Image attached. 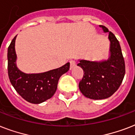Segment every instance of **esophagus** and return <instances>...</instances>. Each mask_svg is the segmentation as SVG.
I'll return each instance as SVG.
<instances>
[{"label":"esophagus","instance_id":"34e87169","mask_svg":"<svg viewBox=\"0 0 135 135\" xmlns=\"http://www.w3.org/2000/svg\"><path fill=\"white\" fill-rule=\"evenodd\" d=\"M76 65V63L75 60H71V61H70V69H73L74 67H75Z\"/></svg>","mask_w":135,"mask_h":135}]
</instances>
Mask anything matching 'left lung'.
Here are the masks:
<instances>
[{"label":"left lung","mask_w":135,"mask_h":135,"mask_svg":"<svg viewBox=\"0 0 135 135\" xmlns=\"http://www.w3.org/2000/svg\"><path fill=\"white\" fill-rule=\"evenodd\" d=\"M104 32H109L110 57L108 60L90 61L79 60L77 64L83 70L79 89L85 97L92 99H103L111 97L119 88L126 74V65L120 43L113 33L99 25Z\"/></svg>","instance_id":"1"}]
</instances>
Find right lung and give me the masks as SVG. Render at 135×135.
Wrapping results in <instances>:
<instances>
[{"label":"right lung","mask_w":135,"mask_h":135,"mask_svg":"<svg viewBox=\"0 0 135 135\" xmlns=\"http://www.w3.org/2000/svg\"><path fill=\"white\" fill-rule=\"evenodd\" d=\"M15 36L7 50V71L9 81L22 98L32 104H41L55 94L59 78L69 70L68 62L58 69L41 74H25L16 64Z\"/></svg>","instance_id":"obj_1"}]
</instances>
